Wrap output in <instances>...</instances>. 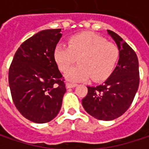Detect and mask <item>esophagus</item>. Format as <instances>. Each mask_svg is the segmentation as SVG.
<instances>
[{
    "instance_id": "esophagus-1",
    "label": "esophagus",
    "mask_w": 149,
    "mask_h": 149,
    "mask_svg": "<svg viewBox=\"0 0 149 149\" xmlns=\"http://www.w3.org/2000/svg\"><path fill=\"white\" fill-rule=\"evenodd\" d=\"M77 86V84H71V83H66L65 84V87L67 89H70V88H74V87H76Z\"/></svg>"
}]
</instances>
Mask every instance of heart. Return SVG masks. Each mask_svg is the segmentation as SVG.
Masks as SVG:
<instances>
[{"label":"heart","instance_id":"b5f03b06","mask_svg":"<svg viewBox=\"0 0 149 149\" xmlns=\"http://www.w3.org/2000/svg\"><path fill=\"white\" fill-rule=\"evenodd\" d=\"M54 60L60 71L66 70L77 61L80 65L67 71L65 77L70 81H84L90 78L95 82L104 81L116 69L120 50L113 42L93 32L73 35L68 39V47L57 45Z\"/></svg>","mask_w":149,"mask_h":149}]
</instances>
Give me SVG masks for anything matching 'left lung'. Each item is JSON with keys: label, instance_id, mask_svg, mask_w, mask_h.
Masks as SVG:
<instances>
[{"label": "left lung", "instance_id": "obj_1", "mask_svg": "<svg viewBox=\"0 0 149 149\" xmlns=\"http://www.w3.org/2000/svg\"><path fill=\"white\" fill-rule=\"evenodd\" d=\"M120 50L115 70L103 84L88 88L82 100L85 111L97 119L110 121L123 115L132 104L139 85V60L135 51L116 33L108 30Z\"/></svg>", "mask_w": 149, "mask_h": 149}]
</instances>
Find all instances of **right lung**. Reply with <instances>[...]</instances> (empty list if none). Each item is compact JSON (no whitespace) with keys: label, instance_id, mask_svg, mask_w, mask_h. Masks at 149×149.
Masks as SVG:
<instances>
[{"label":"right lung","instance_id":"obj_1","mask_svg":"<svg viewBox=\"0 0 149 149\" xmlns=\"http://www.w3.org/2000/svg\"><path fill=\"white\" fill-rule=\"evenodd\" d=\"M61 29L38 32L20 45L9 68V86L18 111L37 123L57 116L65 93L63 75L54 60Z\"/></svg>","mask_w":149,"mask_h":149}]
</instances>
